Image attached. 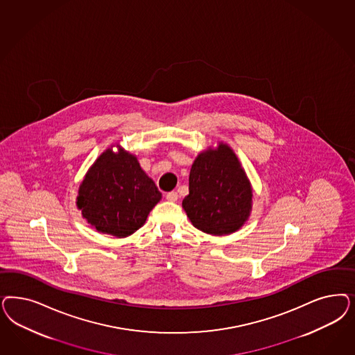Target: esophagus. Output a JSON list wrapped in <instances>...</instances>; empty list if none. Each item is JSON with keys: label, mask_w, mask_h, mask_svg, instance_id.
Here are the masks:
<instances>
[{"label": "esophagus", "mask_w": 355, "mask_h": 355, "mask_svg": "<svg viewBox=\"0 0 355 355\" xmlns=\"http://www.w3.org/2000/svg\"><path fill=\"white\" fill-rule=\"evenodd\" d=\"M164 197H166V200L167 201H171V202H175V201H178V193L176 192H168V193H166L164 195Z\"/></svg>", "instance_id": "34e87169"}]
</instances>
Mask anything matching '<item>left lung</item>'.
<instances>
[{
  "label": "left lung",
  "mask_w": 355,
  "mask_h": 355,
  "mask_svg": "<svg viewBox=\"0 0 355 355\" xmlns=\"http://www.w3.org/2000/svg\"><path fill=\"white\" fill-rule=\"evenodd\" d=\"M183 207L196 229L226 235L241 229L252 209V191L238 158L227 145L201 153L189 173Z\"/></svg>",
  "instance_id": "8db88e82"
}]
</instances>
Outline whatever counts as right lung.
<instances>
[{
    "mask_svg": "<svg viewBox=\"0 0 355 355\" xmlns=\"http://www.w3.org/2000/svg\"><path fill=\"white\" fill-rule=\"evenodd\" d=\"M160 197L136 157L123 150L114 154L108 149L80 184L77 205L98 231L123 238L145 223Z\"/></svg>",
    "mask_w": 355,
    "mask_h": 355,
    "instance_id": "add662e5",
    "label": "right lung"
}]
</instances>
